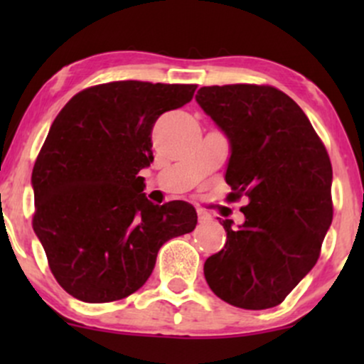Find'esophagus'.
<instances>
[{"instance_id": "obj_1", "label": "esophagus", "mask_w": 364, "mask_h": 364, "mask_svg": "<svg viewBox=\"0 0 364 364\" xmlns=\"http://www.w3.org/2000/svg\"><path fill=\"white\" fill-rule=\"evenodd\" d=\"M196 214H198V223L200 224H205V223H208V220H210V214L203 210V208H198V210H196Z\"/></svg>"}]
</instances>
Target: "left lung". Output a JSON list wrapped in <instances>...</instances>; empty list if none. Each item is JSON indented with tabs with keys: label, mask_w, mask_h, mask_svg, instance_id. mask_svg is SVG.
<instances>
[{
	"label": "left lung",
	"mask_w": 364,
	"mask_h": 364,
	"mask_svg": "<svg viewBox=\"0 0 364 364\" xmlns=\"http://www.w3.org/2000/svg\"><path fill=\"white\" fill-rule=\"evenodd\" d=\"M228 136L225 183L248 196L245 223L205 260L215 296L245 310L284 301L315 267L332 224V164L310 119L289 95L267 85L202 87L195 95Z\"/></svg>",
	"instance_id": "8db88e82"
}]
</instances>
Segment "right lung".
I'll list each match as a JSON object with an SVG mask.
<instances>
[{"label":"right lung","mask_w":364,"mask_h":364,"mask_svg":"<svg viewBox=\"0 0 364 364\" xmlns=\"http://www.w3.org/2000/svg\"><path fill=\"white\" fill-rule=\"evenodd\" d=\"M196 85L111 82L78 92L53 121L34 171V231L60 286L85 303L139 291L161 246L196 225L190 203L156 205L141 169L154 161L159 116Z\"/></svg>","instance_id":"obj_1"}]
</instances>
